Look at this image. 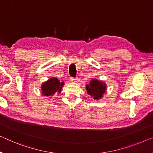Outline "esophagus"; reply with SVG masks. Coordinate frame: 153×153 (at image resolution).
Here are the masks:
<instances>
[{
    "instance_id": "esophagus-1",
    "label": "esophagus",
    "mask_w": 153,
    "mask_h": 153,
    "mask_svg": "<svg viewBox=\"0 0 153 153\" xmlns=\"http://www.w3.org/2000/svg\"><path fill=\"white\" fill-rule=\"evenodd\" d=\"M70 80H71V82H76L77 79L76 78H74V77H71Z\"/></svg>"
}]
</instances>
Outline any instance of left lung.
Here are the masks:
<instances>
[{
	"label": "left lung",
	"instance_id": "1",
	"mask_svg": "<svg viewBox=\"0 0 153 153\" xmlns=\"http://www.w3.org/2000/svg\"><path fill=\"white\" fill-rule=\"evenodd\" d=\"M87 93L93 97L94 100H99L103 97V95L106 92V84L98 79H93L90 81L89 84H86V86Z\"/></svg>",
	"mask_w": 153,
	"mask_h": 153
}]
</instances>
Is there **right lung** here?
<instances>
[{"instance_id": "obj_1", "label": "right lung", "mask_w": 153, "mask_h": 153, "mask_svg": "<svg viewBox=\"0 0 153 153\" xmlns=\"http://www.w3.org/2000/svg\"><path fill=\"white\" fill-rule=\"evenodd\" d=\"M64 84L65 83L63 82H60V80H58V79L56 77H51L42 84L41 91H42V95L51 96L56 93H60Z\"/></svg>"}]
</instances>
